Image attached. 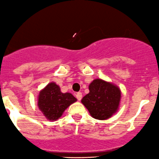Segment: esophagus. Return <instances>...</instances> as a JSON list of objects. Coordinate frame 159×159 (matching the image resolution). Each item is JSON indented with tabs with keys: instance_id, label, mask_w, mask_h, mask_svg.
<instances>
[{
	"instance_id": "obj_1",
	"label": "esophagus",
	"mask_w": 159,
	"mask_h": 159,
	"mask_svg": "<svg viewBox=\"0 0 159 159\" xmlns=\"http://www.w3.org/2000/svg\"><path fill=\"white\" fill-rule=\"evenodd\" d=\"M76 98H77L78 100H81V99H82V93L78 92L76 94Z\"/></svg>"
}]
</instances>
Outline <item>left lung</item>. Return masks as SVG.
Segmentation results:
<instances>
[{"instance_id": "obj_1", "label": "left lung", "mask_w": 159, "mask_h": 159, "mask_svg": "<svg viewBox=\"0 0 159 159\" xmlns=\"http://www.w3.org/2000/svg\"><path fill=\"white\" fill-rule=\"evenodd\" d=\"M89 93L81 102L93 118L106 120L117 112L120 100V90L113 83L94 80L89 86Z\"/></svg>"}]
</instances>
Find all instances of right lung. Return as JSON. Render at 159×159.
Instances as JSON below:
<instances>
[{"label":"right lung","instance_id":"add662e5","mask_svg":"<svg viewBox=\"0 0 159 159\" xmlns=\"http://www.w3.org/2000/svg\"><path fill=\"white\" fill-rule=\"evenodd\" d=\"M76 101V98L71 93H63L56 83H50L39 93L38 107L48 120H56Z\"/></svg>","mask_w":159,"mask_h":159}]
</instances>
